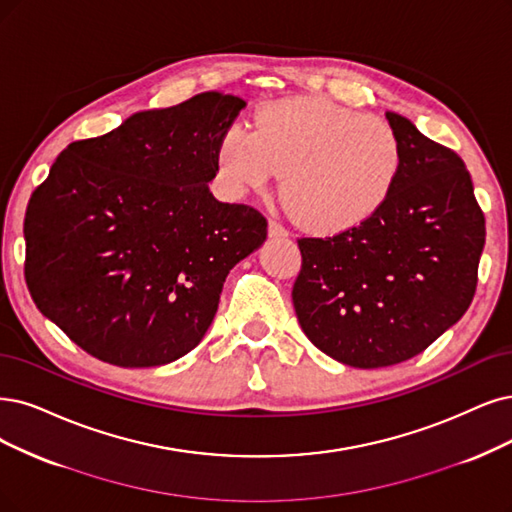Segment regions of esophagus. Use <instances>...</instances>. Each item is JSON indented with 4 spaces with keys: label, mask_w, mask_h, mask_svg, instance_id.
<instances>
[{
    "label": "esophagus",
    "mask_w": 512,
    "mask_h": 512,
    "mask_svg": "<svg viewBox=\"0 0 512 512\" xmlns=\"http://www.w3.org/2000/svg\"><path fill=\"white\" fill-rule=\"evenodd\" d=\"M268 232L272 238H287L289 236V230L285 225H282L280 221L276 219H270V225H268Z\"/></svg>",
    "instance_id": "34e87169"
}]
</instances>
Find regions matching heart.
<instances>
[{"instance_id":"obj_1","label":"heart","mask_w":512,"mask_h":512,"mask_svg":"<svg viewBox=\"0 0 512 512\" xmlns=\"http://www.w3.org/2000/svg\"><path fill=\"white\" fill-rule=\"evenodd\" d=\"M219 175L236 192H263L282 173L291 217L335 234L371 217L401 170L394 130L375 116L327 99H285L261 107L257 130L232 126L219 143Z\"/></svg>"}]
</instances>
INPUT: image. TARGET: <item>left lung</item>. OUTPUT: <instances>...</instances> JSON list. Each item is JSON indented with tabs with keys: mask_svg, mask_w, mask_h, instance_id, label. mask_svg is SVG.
I'll list each match as a JSON object with an SVG mask.
<instances>
[{
	"mask_svg": "<svg viewBox=\"0 0 512 512\" xmlns=\"http://www.w3.org/2000/svg\"><path fill=\"white\" fill-rule=\"evenodd\" d=\"M386 118L401 170L377 211L329 238H299L293 306L310 342L335 361L390 367L424 352L477 291L485 217L464 160L407 118Z\"/></svg>",
	"mask_w": 512,
	"mask_h": 512,
	"instance_id": "obj_1",
	"label": "left lung"
}]
</instances>
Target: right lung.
<instances>
[{"instance_id": "obj_1", "label": "right lung", "mask_w": 512, "mask_h": 512, "mask_svg": "<svg viewBox=\"0 0 512 512\" xmlns=\"http://www.w3.org/2000/svg\"><path fill=\"white\" fill-rule=\"evenodd\" d=\"M244 101L202 92L73 141L25 213L37 310L90 356L158 367L194 350L223 282L268 236L257 208L219 202V143Z\"/></svg>"}]
</instances>
